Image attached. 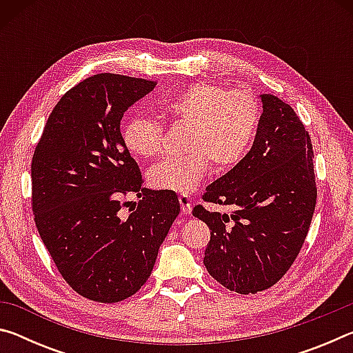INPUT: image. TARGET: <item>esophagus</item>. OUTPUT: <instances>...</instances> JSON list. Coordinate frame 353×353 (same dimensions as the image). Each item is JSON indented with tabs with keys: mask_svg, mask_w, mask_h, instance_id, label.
<instances>
[{
	"mask_svg": "<svg viewBox=\"0 0 353 353\" xmlns=\"http://www.w3.org/2000/svg\"><path fill=\"white\" fill-rule=\"evenodd\" d=\"M179 202H181V207H182V213L183 214H190L191 210H193V207H191L190 196L181 194V196H179Z\"/></svg>",
	"mask_w": 353,
	"mask_h": 353,
	"instance_id": "esophagus-1",
	"label": "esophagus"
}]
</instances>
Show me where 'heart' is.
Masks as SVG:
<instances>
[{
  "instance_id": "1",
  "label": "heart",
  "mask_w": 353,
  "mask_h": 353,
  "mask_svg": "<svg viewBox=\"0 0 353 353\" xmlns=\"http://www.w3.org/2000/svg\"><path fill=\"white\" fill-rule=\"evenodd\" d=\"M166 112L191 126L190 152L168 157L148 171L157 190L191 193L213 166L219 171L240 163L248 154L260 121V104L248 90H229L219 83H193L166 101ZM123 141L139 157H154L163 146V126L137 115L123 128Z\"/></svg>"
}]
</instances>
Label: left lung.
<instances>
[{
  "instance_id": "left-lung-1",
  "label": "left lung",
  "mask_w": 353,
  "mask_h": 353,
  "mask_svg": "<svg viewBox=\"0 0 353 353\" xmlns=\"http://www.w3.org/2000/svg\"><path fill=\"white\" fill-rule=\"evenodd\" d=\"M261 104L250 151L202 196L234 210H193L210 229L208 274L240 294L265 291L285 276L305 241L318 196L312 139L302 121L274 94H261Z\"/></svg>"
}]
</instances>
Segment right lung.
<instances>
[{"mask_svg":"<svg viewBox=\"0 0 353 353\" xmlns=\"http://www.w3.org/2000/svg\"><path fill=\"white\" fill-rule=\"evenodd\" d=\"M157 82L87 77L52 109L34 151L32 212L41 241L71 288L94 302L135 294L152 272L181 205L174 191L143 188L121 118ZM142 198L123 219L122 198Z\"/></svg>","mask_w":353,"mask_h":353,"instance_id":"1","label":"right lung"}]
</instances>
